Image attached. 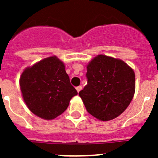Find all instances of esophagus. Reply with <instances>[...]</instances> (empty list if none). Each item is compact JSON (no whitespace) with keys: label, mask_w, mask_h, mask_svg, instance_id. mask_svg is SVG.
<instances>
[{"label":"esophagus","mask_w":158,"mask_h":158,"mask_svg":"<svg viewBox=\"0 0 158 158\" xmlns=\"http://www.w3.org/2000/svg\"><path fill=\"white\" fill-rule=\"evenodd\" d=\"M76 89H77V91L78 93H79V92H80L81 90V89H82V87H81V86H77V87L76 88Z\"/></svg>","instance_id":"obj_1"}]
</instances>
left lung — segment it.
<instances>
[{
    "label": "left lung",
    "instance_id": "left-lung-1",
    "mask_svg": "<svg viewBox=\"0 0 158 158\" xmlns=\"http://www.w3.org/2000/svg\"><path fill=\"white\" fill-rule=\"evenodd\" d=\"M86 77L79 96L88 112L99 120L118 117L133 99L135 73L122 60L100 54L87 65Z\"/></svg>",
    "mask_w": 158,
    "mask_h": 158
}]
</instances>
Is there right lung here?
<instances>
[{
  "label": "right lung",
  "instance_id": "right-lung-1",
  "mask_svg": "<svg viewBox=\"0 0 158 158\" xmlns=\"http://www.w3.org/2000/svg\"><path fill=\"white\" fill-rule=\"evenodd\" d=\"M24 102L32 113L44 119H53L66 110L77 94L69 81L64 63L50 57L25 69L19 79Z\"/></svg>",
  "mask_w": 158,
  "mask_h": 158
}]
</instances>
